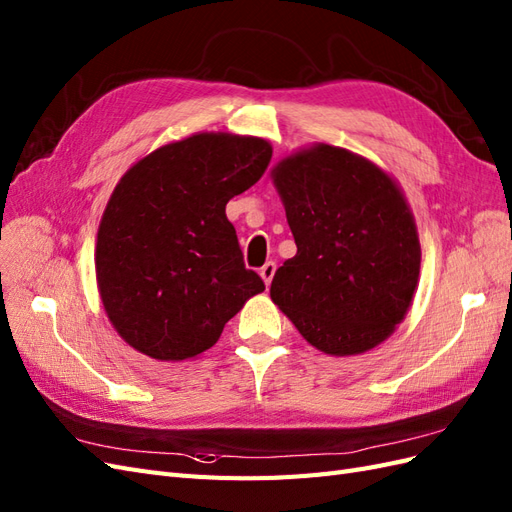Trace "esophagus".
I'll list each match as a JSON object with an SVG mask.
<instances>
[{
    "label": "esophagus",
    "mask_w": 512,
    "mask_h": 512,
    "mask_svg": "<svg viewBox=\"0 0 512 512\" xmlns=\"http://www.w3.org/2000/svg\"><path fill=\"white\" fill-rule=\"evenodd\" d=\"M274 272H276V264H274V261H266V264L261 266L259 274H261V279H264V283H266V285H270V283H272V276H274Z\"/></svg>",
    "instance_id": "34e87169"
}]
</instances>
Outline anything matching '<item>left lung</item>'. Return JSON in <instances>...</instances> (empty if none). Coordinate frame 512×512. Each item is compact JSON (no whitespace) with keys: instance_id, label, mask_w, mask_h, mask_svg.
Instances as JSON below:
<instances>
[{"instance_id":"1","label":"left lung","mask_w":512,"mask_h":512,"mask_svg":"<svg viewBox=\"0 0 512 512\" xmlns=\"http://www.w3.org/2000/svg\"><path fill=\"white\" fill-rule=\"evenodd\" d=\"M272 182L298 246L274 274L272 302L319 352H369L405 319L418 287L420 242L403 191L328 143L279 160Z\"/></svg>"}]
</instances>
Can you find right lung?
Instances as JSON below:
<instances>
[{"mask_svg":"<svg viewBox=\"0 0 512 512\" xmlns=\"http://www.w3.org/2000/svg\"><path fill=\"white\" fill-rule=\"evenodd\" d=\"M270 158L266 139L197 133L122 175L100 218L94 259L107 317L137 352L195 358L266 289L244 266L225 206L264 175Z\"/></svg>","mask_w":512,"mask_h":512,"instance_id":"add662e5","label":"right lung"}]
</instances>
